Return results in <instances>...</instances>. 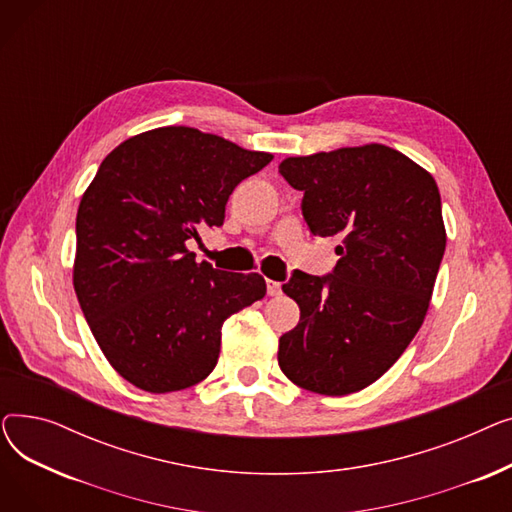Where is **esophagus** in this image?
Here are the masks:
<instances>
[{"mask_svg":"<svg viewBox=\"0 0 512 512\" xmlns=\"http://www.w3.org/2000/svg\"><path fill=\"white\" fill-rule=\"evenodd\" d=\"M267 294H270V297H280L282 284L276 280H267Z\"/></svg>","mask_w":512,"mask_h":512,"instance_id":"obj_1","label":"esophagus"}]
</instances>
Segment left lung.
Here are the masks:
<instances>
[{"label": "left lung", "instance_id": "1", "mask_svg": "<svg viewBox=\"0 0 512 512\" xmlns=\"http://www.w3.org/2000/svg\"><path fill=\"white\" fill-rule=\"evenodd\" d=\"M280 174L303 191L311 234L342 238L330 274L294 270L282 284L301 319L280 338V369L317 394L359 392L423 324L446 249L438 184L386 145L288 157Z\"/></svg>", "mask_w": 512, "mask_h": 512}]
</instances>
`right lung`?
<instances>
[{
  "label": "right lung",
  "mask_w": 512,
  "mask_h": 512,
  "mask_svg": "<svg viewBox=\"0 0 512 512\" xmlns=\"http://www.w3.org/2000/svg\"><path fill=\"white\" fill-rule=\"evenodd\" d=\"M272 159L164 126L101 161L76 213L74 290L126 382L153 394L199 384L218 363L224 321L265 297L259 274L197 263L186 240L222 226L234 188Z\"/></svg>",
  "instance_id": "right-lung-1"
}]
</instances>
